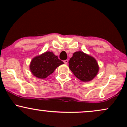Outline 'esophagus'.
Here are the masks:
<instances>
[{
    "instance_id": "1",
    "label": "esophagus",
    "mask_w": 127,
    "mask_h": 127,
    "mask_svg": "<svg viewBox=\"0 0 127 127\" xmlns=\"http://www.w3.org/2000/svg\"><path fill=\"white\" fill-rule=\"evenodd\" d=\"M68 62V60H64V63L65 64H67Z\"/></svg>"
}]
</instances>
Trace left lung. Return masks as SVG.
<instances>
[{"label": "left lung", "mask_w": 127, "mask_h": 127, "mask_svg": "<svg viewBox=\"0 0 127 127\" xmlns=\"http://www.w3.org/2000/svg\"><path fill=\"white\" fill-rule=\"evenodd\" d=\"M68 63L70 70L83 82L91 81L98 72L99 67L95 59L81 51L75 52Z\"/></svg>", "instance_id": "obj_1"}]
</instances>
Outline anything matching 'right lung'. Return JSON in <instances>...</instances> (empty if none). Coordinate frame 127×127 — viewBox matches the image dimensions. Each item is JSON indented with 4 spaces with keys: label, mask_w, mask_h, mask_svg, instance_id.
Here are the masks:
<instances>
[{
    "label": "right lung",
    "mask_w": 127,
    "mask_h": 127,
    "mask_svg": "<svg viewBox=\"0 0 127 127\" xmlns=\"http://www.w3.org/2000/svg\"><path fill=\"white\" fill-rule=\"evenodd\" d=\"M63 63L52 52H46L32 60L30 68L33 75L38 78L44 79Z\"/></svg>",
    "instance_id": "1"
}]
</instances>
